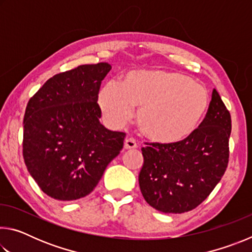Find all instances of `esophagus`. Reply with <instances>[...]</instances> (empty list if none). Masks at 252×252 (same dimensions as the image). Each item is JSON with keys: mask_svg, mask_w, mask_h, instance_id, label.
<instances>
[{"mask_svg": "<svg viewBox=\"0 0 252 252\" xmlns=\"http://www.w3.org/2000/svg\"><path fill=\"white\" fill-rule=\"evenodd\" d=\"M125 148L126 149H135L138 148V143H136L133 138H126L125 141Z\"/></svg>", "mask_w": 252, "mask_h": 252, "instance_id": "esophagus-1", "label": "esophagus"}]
</instances>
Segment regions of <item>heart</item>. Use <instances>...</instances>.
<instances>
[{
	"mask_svg": "<svg viewBox=\"0 0 252 252\" xmlns=\"http://www.w3.org/2000/svg\"><path fill=\"white\" fill-rule=\"evenodd\" d=\"M99 103L110 125L120 126L139 108L136 123L153 142H181L197 130L209 106L202 85L189 76L165 70H141L127 73L121 84L106 83Z\"/></svg>",
	"mask_w": 252,
	"mask_h": 252,
	"instance_id": "1",
	"label": "heart"
}]
</instances>
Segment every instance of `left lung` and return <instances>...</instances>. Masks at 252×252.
Masks as SVG:
<instances>
[{"label":"left lung","instance_id":"1","mask_svg":"<svg viewBox=\"0 0 252 252\" xmlns=\"http://www.w3.org/2000/svg\"><path fill=\"white\" fill-rule=\"evenodd\" d=\"M231 117L213 89L203 121L189 138L172 144L147 143L139 185L143 198L157 210L183 213L207 199L229 162Z\"/></svg>","mask_w":252,"mask_h":252}]
</instances>
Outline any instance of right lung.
<instances>
[{
  "label": "right lung",
  "mask_w": 252,
  "mask_h": 252,
  "mask_svg": "<svg viewBox=\"0 0 252 252\" xmlns=\"http://www.w3.org/2000/svg\"><path fill=\"white\" fill-rule=\"evenodd\" d=\"M109 63L55 74L29 100L23 120V159L49 197L72 201L90 194L123 148L125 132L100 123L97 97Z\"/></svg>",
  "instance_id": "1"
}]
</instances>
